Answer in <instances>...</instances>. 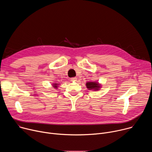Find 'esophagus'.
Returning a JSON list of instances; mask_svg holds the SVG:
<instances>
[{"label": "esophagus", "instance_id": "34e87169", "mask_svg": "<svg viewBox=\"0 0 152 152\" xmlns=\"http://www.w3.org/2000/svg\"><path fill=\"white\" fill-rule=\"evenodd\" d=\"M77 80V78L76 77H72V79H71V81L72 82H76Z\"/></svg>", "mask_w": 152, "mask_h": 152}]
</instances>
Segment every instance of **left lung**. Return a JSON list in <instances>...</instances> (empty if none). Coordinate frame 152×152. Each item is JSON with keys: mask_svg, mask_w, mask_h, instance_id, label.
<instances>
[{"mask_svg": "<svg viewBox=\"0 0 152 152\" xmlns=\"http://www.w3.org/2000/svg\"><path fill=\"white\" fill-rule=\"evenodd\" d=\"M86 86L88 90L94 91H99L102 88V84L98 82H88L86 83Z\"/></svg>", "mask_w": 152, "mask_h": 152, "instance_id": "left-lung-1", "label": "left lung"}]
</instances>
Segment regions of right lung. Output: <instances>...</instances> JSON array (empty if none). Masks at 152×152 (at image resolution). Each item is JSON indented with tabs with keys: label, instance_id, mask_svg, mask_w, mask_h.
Returning a JSON list of instances; mask_svg holds the SVG:
<instances>
[{
	"label": "right lung",
	"instance_id": "1",
	"mask_svg": "<svg viewBox=\"0 0 152 152\" xmlns=\"http://www.w3.org/2000/svg\"><path fill=\"white\" fill-rule=\"evenodd\" d=\"M59 85V83H52L53 87L55 88V89H58Z\"/></svg>",
	"mask_w": 152,
	"mask_h": 152
}]
</instances>
